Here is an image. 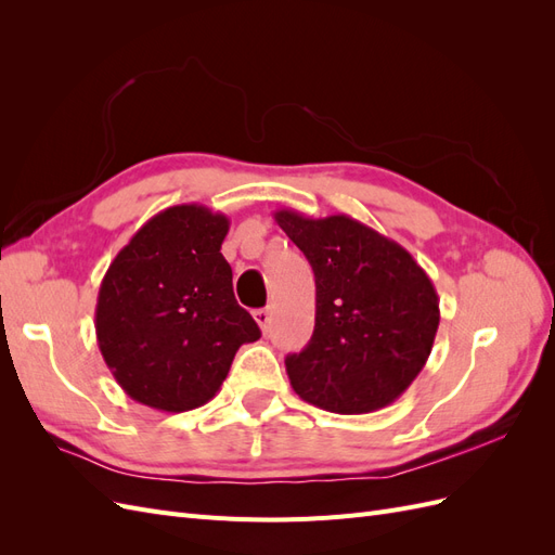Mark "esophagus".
Wrapping results in <instances>:
<instances>
[{"instance_id": "esophagus-1", "label": "esophagus", "mask_w": 555, "mask_h": 555, "mask_svg": "<svg viewBox=\"0 0 555 555\" xmlns=\"http://www.w3.org/2000/svg\"><path fill=\"white\" fill-rule=\"evenodd\" d=\"M255 319H257V324L261 326V331H266V328H268V324H271V308H261V310H257V312H255Z\"/></svg>"}]
</instances>
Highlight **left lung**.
Returning <instances> with one entry per match:
<instances>
[{"instance_id":"obj_1","label":"left lung","mask_w":555,"mask_h":555,"mask_svg":"<svg viewBox=\"0 0 555 555\" xmlns=\"http://www.w3.org/2000/svg\"><path fill=\"white\" fill-rule=\"evenodd\" d=\"M275 222L312 266L314 333L284 359L294 391L335 414L391 405L426 365L440 298L410 251L375 229L331 215L278 210Z\"/></svg>"}]
</instances>
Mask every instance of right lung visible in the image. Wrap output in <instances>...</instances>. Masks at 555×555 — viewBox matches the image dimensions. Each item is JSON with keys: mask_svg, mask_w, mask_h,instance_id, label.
<instances>
[{"mask_svg": "<svg viewBox=\"0 0 555 555\" xmlns=\"http://www.w3.org/2000/svg\"><path fill=\"white\" fill-rule=\"evenodd\" d=\"M229 217L206 206L166 208L108 266L94 328L115 382L162 412H188L220 391L241 345L261 331L233 296L222 257Z\"/></svg>", "mask_w": 555, "mask_h": 555, "instance_id": "right-lung-1", "label": "right lung"}]
</instances>
